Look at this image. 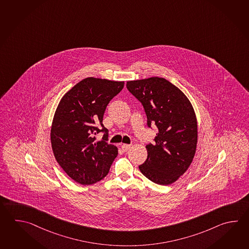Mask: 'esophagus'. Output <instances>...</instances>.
I'll return each mask as SVG.
<instances>
[{"instance_id": "34e87169", "label": "esophagus", "mask_w": 249, "mask_h": 249, "mask_svg": "<svg viewBox=\"0 0 249 249\" xmlns=\"http://www.w3.org/2000/svg\"><path fill=\"white\" fill-rule=\"evenodd\" d=\"M130 146H131V145H130V144H126V143H124V144H122V151H123V152H127V150H128V149H129V148H130Z\"/></svg>"}]
</instances>
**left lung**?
Here are the masks:
<instances>
[{"mask_svg": "<svg viewBox=\"0 0 249 249\" xmlns=\"http://www.w3.org/2000/svg\"><path fill=\"white\" fill-rule=\"evenodd\" d=\"M127 89L141 102L148 127L155 124L158 128L155 142L146 145L147 159L139 169L153 183L171 184L187 170L196 152L198 127L193 106L164 78L127 81Z\"/></svg>", "mask_w": 249, "mask_h": 249, "instance_id": "8db88e82", "label": "left lung"}]
</instances>
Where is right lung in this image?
Wrapping results in <instances>:
<instances>
[{
	"label": "right lung",
	"mask_w": 249,
	"mask_h": 249,
	"mask_svg": "<svg viewBox=\"0 0 249 249\" xmlns=\"http://www.w3.org/2000/svg\"><path fill=\"white\" fill-rule=\"evenodd\" d=\"M123 87L124 81L89 77L66 92L58 104L51 126V146L56 161L77 183L89 185L102 180L118 155L116 146L104 140L108 130L103 117ZM99 132L105 134L97 142L94 135Z\"/></svg>",
	"instance_id": "obj_1"
}]
</instances>
